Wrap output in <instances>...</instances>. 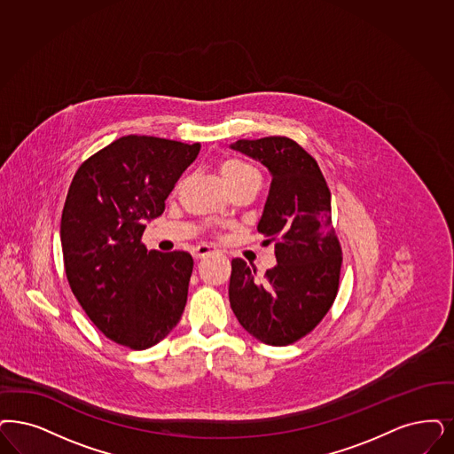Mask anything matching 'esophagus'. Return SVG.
Wrapping results in <instances>:
<instances>
[{
	"mask_svg": "<svg viewBox=\"0 0 454 454\" xmlns=\"http://www.w3.org/2000/svg\"><path fill=\"white\" fill-rule=\"evenodd\" d=\"M214 251H215V247L207 246V244H200V246H197V247H193V249H192V254H193V257H195V259H202V257L208 255V254H212Z\"/></svg>",
	"mask_w": 454,
	"mask_h": 454,
	"instance_id": "obj_1",
	"label": "esophagus"
}]
</instances>
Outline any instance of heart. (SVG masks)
Segmentation results:
<instances>
[{
	"mask_svg": "<svg viewBox=\"0 0 454 454\" xmlns=\"http://www.w3.org/2000/svg\"><path fill=\"white\" fill-rule=\"evenodd\" d=\"M219 169L223 182L227 184L229 188H232V186L240 184V182H246V180H249L252 176H259L257 169L251 167L249 163H246L242 160H235V158L222 161Z\"/></svg>",
	"mask_w": 454,
	"mask_h": 454,
	"instance_id": "1",
	"label": "heart"
}]
</instances>
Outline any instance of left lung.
Returning a JSON list of instances; mask_svg holds the SVG:
<instances>
[{"mask_svg": "<svg viewBox=\"0 0 454 454\" xmlns=\"http://www.w3.org/2000/svg\"><path fill=\"white\" fill-rule=\"evenodd\" d=\"M231 148L272 176L257 231L276 242L278 264L259 278L246 261L232 259L229 300L246 332L286 347L315 330L335 301L343 257L332 193L317 160L289 137L239 139Z\"/></svg>", "mask_w": 454, "mask_h": 454, "instance_id": "1", "label": "left lung"}]
</instances>
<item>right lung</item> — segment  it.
<instances>
[{
  "instance_id": "obj_1",
  "label": "right lung",
  "mask_w": 454,
  "mask_h": 454,
  "mask_svg": "<svg viewBox=\"0 0 454 454\" xmlns=\"http://www.w3.org/2000/svg\"><path fill=\"white\" fill-rule=\"evenodd\" d=\"M199 152L200 143L122 136L85 160L68 188L60 222L68 285L102 333L128 348L161 341L185 309L192 255L148 251L141 237Z\"/></svg>"
}]
</instances>
